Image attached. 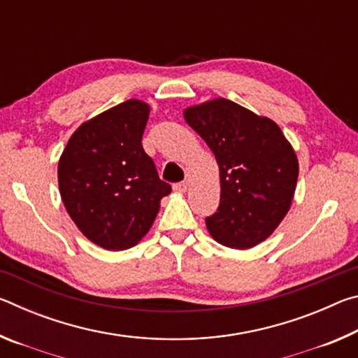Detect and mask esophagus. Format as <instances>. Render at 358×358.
I'll use <instances>...</instances> for the list:
<instances>
[{
	"label": "esophagus",
	"instance_id": "34e87169",
	"mask_svg": "<svg viewBox=\"0 0 358 358\" xmlns=\"http://www.w3.org/2000/svg\"><path fill=\"white\" fill-rule=\"evenodd\" d=\"M187 186H189V183H187V181H181V183L173 185V191L175 192H186L187 191Z\"/></svg>",
	"mask_w": 358,
	"mask_h": 358
}]
</instances>
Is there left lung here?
<instances>
[{
	"label": "left lung",
	"instance_id": "8db88e82",
	"mask_svg": "<svg viewBox=\"0 0 358 358\" xmlns=\"http://www.w3.org/2000/svg\"><path fill=\"white\" fill-rule=\"evenodd\" d=\"M183 117L220 167V207L205 220L210 235L232 250L262 243L294 201L299 159L292 145L273 120L224 98L186 107Z\"/></svg>",
	"mask_w": 358,
	"mask_h": 358
}]
</instances>
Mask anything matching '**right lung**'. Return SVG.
Listing matches in <instances>:
<instances>
[{
	"label": "right lung",
	"mask_w": 358,
	"mask_h": 358,
	"mask_svg": "<svg viewBox=\"0 0 358 358\" xmlns=\"http://www.w3.org/2000/svg\"><path fill=\"white\" fill-rule=\"evenodd\" d=\"M148 117L145 101L121 102L83 121L59 156L66 211L85 237L108 251L136 246L172 191L142 147Z\"/></svg>",
	"instance_id": "right-lung-1"
}]
</instances>
